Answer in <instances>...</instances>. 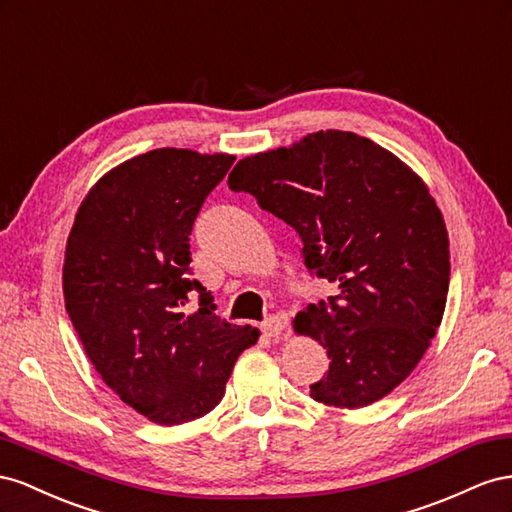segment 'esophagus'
Listing matches in <instances>:
<instances>
[{
	"label": "esophagus",
	"instance_id": "34e87169",
	"mask_svg": "<svg viewBox=\"0 0 512 512\" xmlns=\"http://www.w3.org/2000/svg\"><path fill=\"white\" fill-rule=\"evenodd\" d=\"M261 330H264L266 337L279 339V337H283L285 330H287V321L279 315H270L268 319L261 321Z\"/></svg>",
	"mask_w": 512,
	"mask_h": 512
}]
</instances>
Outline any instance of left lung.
<instances>
[{
    "instance_id": "obj_1",
    "label": "left lung",
    "mask_w": 512,
    "mask_h": 512,
    "mask_svg": "<svg viewBox=\"0 0 512 512\" xmlns=\"http://www.w3.org/2000/svg\"><path fill=\"white\" fill-rule=\"evenodd\" d=\"M229 186L294 227L306 268L339 283V296L294 319L330 356L311 399L339 410L384 399L425 356L446 309L448 231L427 184L367 137L317 130L242 158Z\"/></svg>"
}]
</instances>
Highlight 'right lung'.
<instances>
[{
  "label": "right lung",
  "mask_w": 512,
  "mask_h": 512,
  "mask_svg": "<svg viewBox=\"0 0 512 512\" xmlns=\"http://www.w3.org/2000/svg\"><path fill=\"white\" fill-rule=\"evenodd\" d=\"M236 156L158 148L128 158L90 188L66 242L68 317L98 375L137 414L184 425L221 403L253 326L214 315L188 279V236L203 199ZM200 294V309L185 311Z\"/></svg>",
  "instance_id": "right-lung-1"
}]
</instances>
